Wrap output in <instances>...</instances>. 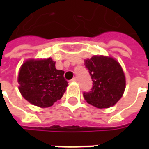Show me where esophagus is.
Segmentation results:
<instances>
[{"label": "esophagus", "mask_w": 149, "mask_h": 149, "mask_svg": "<svg viewBox=\"0 0 149 149\" xmlns=\"http://www.w3.org/2000/svg\"><path fill=\"white\" fill-rule=\"evenodd\" d=\"M71 81H72V82H77L78 81V79L77 77H74V78H72L71 80Z\"/></svg>", "instance_id": "1"}]
</instances>
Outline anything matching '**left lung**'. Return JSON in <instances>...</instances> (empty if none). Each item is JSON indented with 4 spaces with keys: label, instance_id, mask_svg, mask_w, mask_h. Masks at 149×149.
<instances>
[{
    "label": "left lung",
    "instance_id": "1",
    "mask_svg": "<svg viewBox=\"0 0 149 149\" xmlns=\"http://www.w3.org/2000/svg\"><path fill=\"white\" fill-rule=\"evenodd\" d=\"M84 65L93 81L91 91L83 94L84 100L98 109L113 106L125 89V76L119 62L112 57L94 56L85 60Z\"/></svg>",
    "mask_w": 149,
    "mask_h": 149
}]
</instances>
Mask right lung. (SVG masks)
Listing matches in <instances>:
<instances>
[{
	"label": "right lung",
	"mask_w": 149,
	"mask_h": 149,
	"mask_svg": "<svg viewBox=\"0 0 149 149\" xmlns=\"http://www.w3.org/2000/svg\"><path fill=\"white\" fill-rule=\"evenodd\" d=\"M64 73L56 68L52 58L26 61L18 74L19 90L24 99L33 105L52 106L61 99L68 86Z\"/></svg>",
	"instance_id": "right-lung-1"
}]
</instances>
